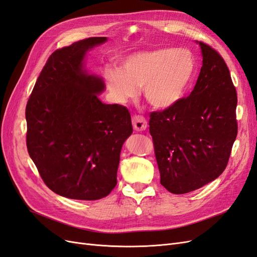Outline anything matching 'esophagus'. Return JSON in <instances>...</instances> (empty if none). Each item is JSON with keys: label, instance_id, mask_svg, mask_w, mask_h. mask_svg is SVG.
<instances>
[{"label": "esophagus", "instance_id": "1", "mask_svg": "<svg viewBox=\"0 0 257 257\" xmlns=\"http://www.w3.org/2000/svg\"><path fill=\"white\" fill-rule=\"evenodd\" d=\"M132 123H133V127L137 132H143L148 127V124L146 119L142 115H135L132 119Z\"/></svg>", "mask_w": 257, "mask_h": 257}]
</instances>
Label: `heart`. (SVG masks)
<instances>
[{
    "label": "heart",
    "instance_id": "b5f03b06",
    "mask_svg": "<svg viewBox=\"0 0 257 257\" xmlns=\"http://www.w3.org/2000/svg\"><path fill=\"white\" fill-rule=\"evenodd\" d=\"M197 61L185 48H158L128 54L120 67L104 72L108 90L120 104L137 95L143 87L144 96L157 109H168L184 97L195 78Z\"/></svg>",
    "mask_w": 257,
    "mask_h": 257
}]
</instances>
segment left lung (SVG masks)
I'll use <instances>...</instances> for the list:
<instances>
[{"mask_svg": "<svg viewBox=\"0 0 257 257\" xmlns=\"http://www.w3.org/2000/svg\"><path fill=\"white\" fill-rule=\"evenodd\" d=\"M203 66L191 94L150 114L149 131L161 184L174 194L197 190L219 177L237 137V92L223 58L197 42Z\"/></svg>", "mask_w": 257, "mask_h": 257, "instance_id": "1", "label": "left lung"}]
</instances>
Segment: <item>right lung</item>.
<instances>
[{
	"instance_id": "add662e5",
	"label": "right lung",
	"mask_w": 257,
	"mask_h": 257,
	"mask_svg": "<svg viewBox=\"0 0 257 257\" xmlns=\"http://www.w3.org/2000/svg\"><path fill=\"white\" fill-rule=\"evenodd\" d=\"M106 42L90 37L54 51L27 104L28 152L46 185L63 197L107 196L133 133L126 107L104 104L103 78L84 66L87 52Z\"/></svg>"
}]
</instances>
